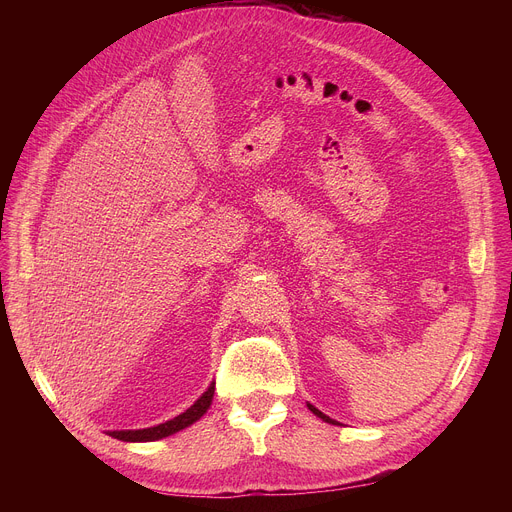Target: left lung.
<instances>
[{
	"label": "left lung",
	"mask_w": 512,
	"mask_h": 512,
	"mask_svg": "<svg viewBox=\"0 0 512 512\" xmlns=\"http://www.w3.org/2000/svg\"><path fill=\"white\" fill-rule=\"evenodd\" d=\"M308 409H310V411H312V413H314V415H318V417H320V419H322V421H326V423H336V421H334V419H330V417H328V415H324V413H322V411H320V409H316V407H314V405H310V403H308Z\"/></svg>",
	"instance_id": "obj_1"
}]
</instances>
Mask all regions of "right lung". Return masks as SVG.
<instances>
[{
  "mask_svg": "<svg viewBox=\"0 0 512 512\" xmlns=\"http://www.w3.org/2000/svg\"><path fill=\"white\" fill-rule=\"evenodd\" d=\"M212 397H214V383L202 393V397L192 405L188 407L184 413H180L178 417L166 421V423H160V425H154V427H145V429H121V431H107L111 437H115V440H121V442H156V440H162V437H168L188 425H192L194 421H198L210 407L212 403Z\"/></svg>",
  "mask_w": 512,
  "mask_h": 512,
  "instance_id": "add662e5",
  "label": "right lung"
}]
</instances>
